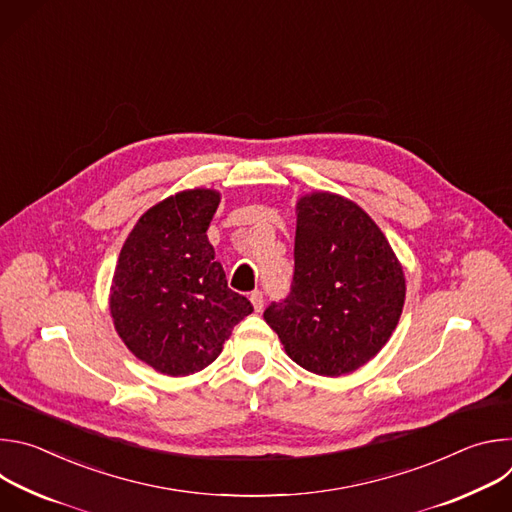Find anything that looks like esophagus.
Returning a JSON list of instances; mask_svg holds the SVG:
<instances>
[{
  "mask_svg": "<svg viewBox=\"0 0 512 512\" xmlns=\"http://www.w3.org/2000/svg\"><path fill=\"white\" fill-rule=\"evenodd\" d=\"M251 304H253L255 312H261V310H263V306H265V296H263L261 289L251 291Z\"/></svg>",
  "mask_w": 512,
  "mask_h": 512,
  "instance_id": "34e87169",
  "label": "esophagus"
}]
</instances>
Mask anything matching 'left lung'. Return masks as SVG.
I'll use <instances>...</instances> for the list:
<instances>
[{
	"instance_id": "left-lung-1",
	"label": "left lung",
	"mask_w": 512,
	"mask_h": 512,
	"mask_svg": "<svg viewBox=\"0 0 512 512\" xmlns=\"http://www.w3.org/2000/svg\"><path fill=\"white\" fill-rule=\"evenodd\" d=\"M294 281L263 318L300 367L340 377L393 334L405 300L403 269L373 218L318 192L298 202Z\"/></svg>"
}]
</instances>
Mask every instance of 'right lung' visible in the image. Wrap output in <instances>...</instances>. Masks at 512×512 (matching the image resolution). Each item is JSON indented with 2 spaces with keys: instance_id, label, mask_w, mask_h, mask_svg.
I'll list each match as a JSON object with an SVG mask.
<instances>
[{
  "instance_id": "obj_1",
  "label": "right lung",
  "mask_w": 512,
  "mask_h": 512,
  "mask_svg": "<svg viewBox=\"0 0 512 512\" xmlns=\"http://www.w3.org/2000/svg\"><path fill=\"white\" fill-rule=\"evenodd\" d=\"M216 206L212 190H188L156 204L129 233L115 267V328L139 360L170 377L208 367L253 312L229 287L208 243Z\"/></svg>"
}]
</instances>
